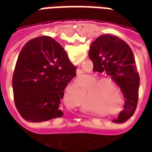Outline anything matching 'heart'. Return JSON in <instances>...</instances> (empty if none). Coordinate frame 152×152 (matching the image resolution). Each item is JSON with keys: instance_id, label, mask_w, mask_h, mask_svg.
I'll return each instance as SVG.
<instances>
[{"instance_id": "b5f03b06", "label": "heart", "mask_w": 152, "mask_h": 152, "mask_svg": "<svg viewBox=\"0 0 152 152\" xmlns=\"http://www.w3.org/2000/svg\"><path fill=\"white\" fill-rule=\"evenodd\" d=\"M95 79L97 76H92V80H94L88 86L91 100L96 105L98 104L108 108L115 107L116 104V95L112 85L117 87L115 83L110 78Z\"/></svg>"}]
</instances>
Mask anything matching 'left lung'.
<instances>
[{"instance_id":"obj_1","label":"left lung","mask_w":152,"mask_h":152,"mask_svg":"<svg viewBox=\"0 0 152 152\" xmlns=\"http://www.w3.org/2000/svg\"><path fill=\"white\" fill-rule=\"evenodd\" d=\"M89 56L94 71L106 72L116 83L126 99L124 111L115 123H122L134 115L137 107L140 77L137 71L133 51L126 42L112 35H102L91 45Z\"/></svg>"}]
</instances>
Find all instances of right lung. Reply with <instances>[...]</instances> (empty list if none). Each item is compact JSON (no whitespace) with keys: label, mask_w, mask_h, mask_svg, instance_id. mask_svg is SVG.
<instances>
[{"label":"right lung","mask_w":152,"mask_h":152,"mask_svg":"<svg viewBox=\"0 0 152 152\" xmlns=\"http://www.w3.org/2000/svg\"><path fill=\"white\" fill-rule=\"evenodd\" d=\"M60 44L50 37L31 39L22 48L13 75L15 107L24 120L39 123L63 116L64 89L76 76Z\"/></svg>","instance_id":"1"}]
</instances>
